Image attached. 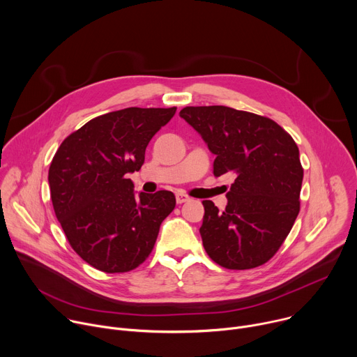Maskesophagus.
Wrapping results in <instances>:
<instances>
[{"label": "esophagus", "instance_id": "esophagus-1", "mask_svg": "<svg viewBox=\"0 0 357 357\" xmlns=\"http://www.w3.org/2000/svg\"><path fill=\"white\" fill-rule=\"evenodd\" d=\"M176 201H177V204H184V202L190 201V197L184 192H177L176 194Z\"/></svg>", "mask_w": 357, "mask_h": 357}]
</instances>
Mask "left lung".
<instances>
[{
	"label": "left lung",
	"instance_id": "8db88e82",
	"mask_svg": "<svg viewBox=\"0 0 357 357\" xmlns=\"http://www.w3.org/2000/svg\"><path fill=\"white\" fill-rule=\"evenodd\" d=\"M215 155L213 174L236 176L220 211L202 201V245L217 264L248 270L268 261L300 212L304 169L290 133L267 116L224 105L180 111Z\"/></svg>",
	"mask_w": 357,
	"mask_h": 357
}]
</instances>
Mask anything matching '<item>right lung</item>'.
<instances>
[{
  "instance_id": "1",
  "label": "right lung",
  "mask_w": 357,
  "mask_h": 357,
  "mask_svg": "<svg viewBox=\"0 0 357 357\" xmlns=\"http://www.w3.org/2000/svg\"><path fill=\"white\" fill-rule=\"evenodd\" d=\"M176 109L130 107L100 115L70 133L53 156L56 218L70 246L97 270L125 273L144 263L176 206L166 190L135 197L126 178L140 170L151 139Z\"/></svg>"
}]
</instances>
